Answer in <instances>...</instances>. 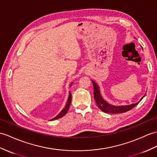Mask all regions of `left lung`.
I'll list each match as a JSON object with an SVG mask.
<instances>
[{"label":"left lung","instance_id":"left-lung-1","mask_svg":"<svg viewBox=\"0 0 157 157\" xmlns=\"http://www.w3.org/2000/svg\"><path fill=\"white\" fill-rule=\"evenodd\" d=\"M92 82L93 84V87H94V98L95 102L97 103V105L98 107L102 111L105 112L106 113H111V114H117V113H125L128 110H131L135 107V106L139 104L140 101L144 97L143 96L142 98H140V100L136 103L135 104H131L130 105H124V106H114L109 104V102L105 101L103 98L102 97L100 90H99L98 86L97 84L94 81H92Z\"/></svg>","mask_w":157,"mask_h":157}]
</instances>
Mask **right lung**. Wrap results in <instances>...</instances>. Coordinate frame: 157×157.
Segmentation results:
<instances>
[{
  "label": "right lung",
  "mask_w": 157,
  "mask_h": 157,
  "mask_svg": "<svg viewBox=\"0 0 157 157\" xmlns=\"http://www.w3.org/2000/svg\"><path fill=\"white\" fill-rule=\"evenodd\" d=\"M72 83H73V82H72V83L71 84V85H70L71 86ZM71 98H72V95H71V92H69V96H68V101H67V104H66L65 107H64V108L62 110V111H61V112L58 114V115H57L56 117H55V118H53L52 119L50 120V121H53V120L58 119V118H60L63 117V116L65 115V114H66L67 113V111L68 110V109H69V106H70L71 103Z\"/></svg>",
  "instance_id": "obj_1"
}]
</instances>
